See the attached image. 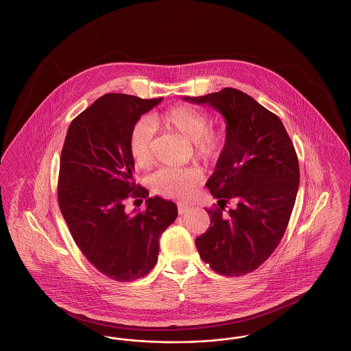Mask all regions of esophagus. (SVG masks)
<instances>
[{
  "label": "esophagus",
  "instance_id": "esophagus-1",
  "mask_svg": "<svg viewBox=\"0 0 351 351\" xmlns=\"http://www.w3.org/2000/svg\"><path fill=\"white\" fill-rule=\"evenodd\" d=\"M189 206H186V205H182V204H179L178 205V211H179V214H185L186 211H189Z\"/></svg>",
  "mask_w": 351,
  "mask_h": 351
}]
</instances>
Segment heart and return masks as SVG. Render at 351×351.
I'll return each mask as SVG.
<instances>
[{
	"label": "heart",
	"mask_w": 351,
	"mask_h": 351,
	"mask_svg": "<svg viewBox=\"0 0 351 351\" xmlns=\"http://www.w3.org/2000/svg\"><path fill=\"white\" fill-rule=\"evenodd\" d=\"M210 114L205 110L189 104H176L162 112L153 113L149 119H141L129 133V153L138 167L152 162V142L155 126H167L179 132L186 140L195 142L198 159L210 160L221 153L226 134L222 128H210ZM197 175L189 169H163L152 178L155 193L165 197H186L196 184Z\"/></svg>",
	"instance_id": "b5f03b06"
}]
</instances>
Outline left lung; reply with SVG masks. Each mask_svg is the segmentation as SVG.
Here are the masks:
<instances>
[{
	"instance_id": "8db88e82",
	"label": "left lung",
	"mask_w": 351,
	"mask_h": 351,
	"mask_svg": "<svg viewBox=\"0 0 351 351\" xmlns=\"http://www.w3.org/2000/svg\"><path fill=\"white\" fill-rule=\"evenodd\" d=\"M226 119L225 147L206 186L218 198L210 227L196 239L201 258L219 274L240 277L264 264L289 225L299 188L294 145L280 117L245 93L226 87L197 98ZM237 205L226 215L231 199Z\"/></svg>"
}]
</instances>
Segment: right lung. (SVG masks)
<instances>
[{
	"label": "right lung",
	"mask_w": 351,
	"mask_h": 351,
	"mask_svg": "<svg viewBox=\"0 0 351 351\" xmlns=\"http://www.w3.org/2000/svg\"><path fill=\"white\" fill-rule=\"evenodd\" d=\"M160 100L100 97L71 121L61 152V214L88 263L119 282L138 280L155 267L159 238L178 217L172 201L156 196L149 197L146 211H125L126 197L149 196L133 180L129 133Z\"/></svg>",
	"instance_id": "obj_1"
}]
</instances>
